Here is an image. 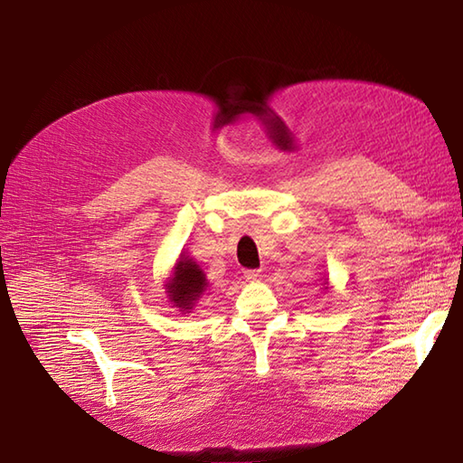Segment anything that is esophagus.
Masks as SVG:
<instances>
[{
    "mask_svg": "<svg viewBox=\"0 0 463 463\" xmlns=\"http://www.w3.org/2000/svg\"><path fill=\"white\" fill-rule=\"evenodd\" d=\"M260 278H262L260 270H245V279H247V282H250V284L260 282Z\"/></svg>",
    "mask_w": 463,
    "mask_h": 463,
    "instance_id": "esophagus-1",
    "label": "esophagus"
}]
</instances>
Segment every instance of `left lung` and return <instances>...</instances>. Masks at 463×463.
Masks as SVG:
<instances>
[{
	"label": "left lung",
	"instance_id": "8db88e82",
	"mask_svg": "<svg viewBox=\"0 0 463 463\" xmlns=\"http://www.w3.org/2000/svg\"><path fill=\"white\" fill-rule=\"evenodd\" d=\"M322 288L320 289H325V291H328V278H322V284H320Z\"/></svg>",
	"mask_w": 463,
	"mask_h": 463
}]
</instances>
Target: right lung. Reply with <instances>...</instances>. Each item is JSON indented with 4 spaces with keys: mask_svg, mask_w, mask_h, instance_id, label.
<instances>
[{
    "mask_svg": "<svg viewBox=\"0 0 463 463\" xmlns=\"http://www.w3.org/2000/svg\"><path fill=\"white\" fill-rule=\"evenodd\" d=\"M206 288L208 279L204 270L201 269L197 260L189 257L184 250L175 260L170 276L164 279L167 301H170L172 307H175L181 315L193 313L194 305H197L199 299L204 296Z\"/></svg>",
    "mask_w": 463,
    "mask_h": 463,
    "instance_id": "obj_1",
    "label": "right lung"
}]
</instances>
